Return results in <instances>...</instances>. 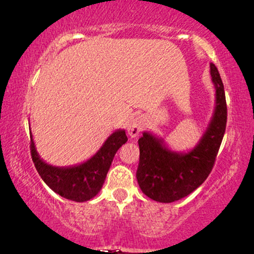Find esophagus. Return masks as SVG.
<instances>
[{"label": "esophagus", "mask_w": 254, "mask_h": 254, "mask_svg": "<svg viewBox=\"0 0 254 254\" xmlns=\"http://www.w3.org/2000/svg\"><path fill=\"white\" fill-rule=\"evenodd\" d=\"M146 124V118L143 115H136V117L131 118L130 120H128L127 126H126V130L128 135L130 137H136L137 135L140 134L141 129Z\"/></svg>", "instance_id": "esophagus-1"}]
</instances>
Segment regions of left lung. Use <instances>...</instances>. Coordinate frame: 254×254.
Masks as SVG:
<instances>
[{
  "label": "left lung",
  "mask_w": 254,
  "mask_h": 254,
  "mask_svg": "<svg viewBox=\"0 0 254 254\" xmlns=\"http://www.w3.org/2000/svg\"><path fill=\"white\" fill-rule=\"evenodd\" d=\"M216 90L215 111L198 143L189 151H176L162 137L143 131L139 139L140 162L136 179L140 189L160 203L179 200L196 190L211 173L226 127L225 92L216 65L210 63Z\"/></svg>",
  "instance_id": "obj_1"
}]
</instances>
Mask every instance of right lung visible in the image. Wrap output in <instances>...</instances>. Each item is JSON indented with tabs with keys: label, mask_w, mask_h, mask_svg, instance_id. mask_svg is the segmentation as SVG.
Listing matches in <instances>:
<instances>
[{
	"label": "right lung",
	"mask_w": 254,
	"mask_h": 254,
	"mask_svg": "<svg viewBox=\"0 0 254 254\" xmlns=\"http://www.w3.org/2000/svg\"><path fill=\"white\" fill-rule=\"evenodd\" d=\"M31 137V157L39 176L49 188L64 198L86 202L100 191L118 149L127 142L125 129L112 133L91 159L68 167L51 166L41 159Z\"/></svg>",
	"instance_id": "1"
}]
</instances>
